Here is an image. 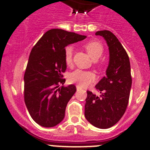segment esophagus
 Listing matches in <instances>:
<instances>
[{
    "mask_svg": "<svg viewBox=\"0 0 150 150\" xmlns=\"http://www.w3.org/2000/svg\"><path fill=\"white\" fill-rule=\"evenodd\" d=\"M76 88H77V90H81V87H80V86H76Z\"/></svg>",
    "mask_w": 150,
    "mask_h": 150,
    "instance_id": "34e87169",
    "label": "esophagus"
}]
</instances>
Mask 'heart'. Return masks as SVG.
Returning a JSON list of instances; mask_svg holds the SVG:
<instances>
[{"label": "heart", "instance_id": "b5f03b06", "mask_svg": "<svg viewBox=\"0 0 150 150\" xmlns=\"http://www.w3.org/2000/svg\"><path fill=\"white\" fill-rule=\"evenodd\" d=\"M88 54L93 60H97L103 54V46L97 41H89L84 45ZM72 53L73 48L72 46L67 47L64 51V61L67 65L70 66L72 63ZM69 83H77L81 87H87L96 80L94 74L89 71L76 69L71 72L68 77Z\"/></svg>", "mask_w": 150, "mask_h": 150}]
</instances>
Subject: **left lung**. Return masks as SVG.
Here are the masks:
<instances>
[{
	"instance_id": "obj_1",
	"label": "left lung",
	"mask_w": 150,
	"mask_h": 150,
	"mask_svg": "<svg viewBox=\"0 0 150 150\" xmlns=\"http://www.w3.org/2000/svg\"><path fill=\"white\" fill-rule=\"evenodd\" d=\"M96 35L106 40L110 59L106 76L95 86L100 96L87 91L85 117L93 126L105 129L115 125L125 113L132 79L129 57L117 37L109 30L97 31Z\"/></svg>"
}]
</instances>
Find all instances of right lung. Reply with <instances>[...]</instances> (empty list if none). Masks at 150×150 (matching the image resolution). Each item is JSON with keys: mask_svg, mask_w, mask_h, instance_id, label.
<instances>
[{"mask_svg": "<svg viewBox=\"0 0 150 150\" xmlns=\"http://www.w3.org/2000/svg\"><path fill=\"white\" fill-rule=\"evenodd\" d=\"M86 38L61 29H51L32 49L24 76V97L30 116L38 125L51 128L64 119L67 104L76 91L72 84L59 88L65 82L62 78L67 68L65 47Z\"/></svg>", "mask_w": 150, "mask_h": 150, "instance_id": "add662e5", "label": "right lung"}]
</instances>
